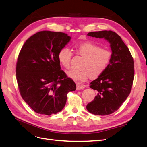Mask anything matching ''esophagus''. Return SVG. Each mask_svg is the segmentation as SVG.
Wrapping results in <instances>:
<instances>
[{
	"mask_svg": "<svg viewBox=\"0 0 147 147\" xmlns=\"http://www.w3.org/2000/svg\"><path fill=\"white\" fill-rule=\"evenodd\" d=\"M84 86L83 84H79V83H77L76 84V90H83L84 89Z\"/></svg>",
	"mask_w": 147,
	"mask_h": 147,
	"instance_id": "esophagus-1",
	"label": "esophagus"
}]
</instances>
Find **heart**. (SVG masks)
<instances>
[{
	"mask_svg": "<svg viewBox=\"0 0 147 147\" xmlns=\"http://www.w3.org/2000/svg\"><path fill=\"white\" fill-rule=\"evenodd\" d=\"M74 51L77 55L83 57L81 64V70L70 71L67 76L74 81L80 83L88 80L96 79L103 74L108 68L111 59L110 50L101 48L96 44L90 42H82L74 47ZM73 53L66 47L59 50L58 60L65 69L70 67Z\"/></svg>",
	"mask_w": 147,
	"mask_h": 147,
	"instance_id": "obj_1",
	"label": "heart"
}]
</instances>
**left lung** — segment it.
<instances>
[{
  "label": "left lung",
  "mask_w": 147,
  "mask_h": 147,
  "mask_svg": "<svg viewBox=\"0 0 147 147\" xmlns=\"http://www.w3.org/2000/svg\"><path fill=\"white\" fill-rule=\"evenodd\" d=\"M88 36L104 38L110 42L111 59L105 72L91 82L90 87L96 96L86 106L87 110L97 115H108L120 108L131 90L134 62L128 47L120 36L111 30L91 32Z\"/></svg>",
  "instance_id": "1"
}]
</instances>
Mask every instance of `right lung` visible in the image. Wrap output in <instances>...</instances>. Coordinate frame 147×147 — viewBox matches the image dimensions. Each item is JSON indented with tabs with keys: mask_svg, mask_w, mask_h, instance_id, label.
Masks as SVG:
<instances>
[{
	"mask_svg": "<svg viewBox=\"0 0 147 147\" xmlns=\"http://www.w3.org/2000/svg\"><path fill=\"white\" fill-rule=\"evenodd\" d=\"M65 33L44 30L27 39L16 64L20 94L39 114L51 115L63 110L67 94L75 91L73 80L61 70L58 53L70 41Z\"/></svg>",
	"mask_w": 147,
	"mask_h": 147,
	"instance_id": "1",
	"label": "right lung"
}]
</instances>
